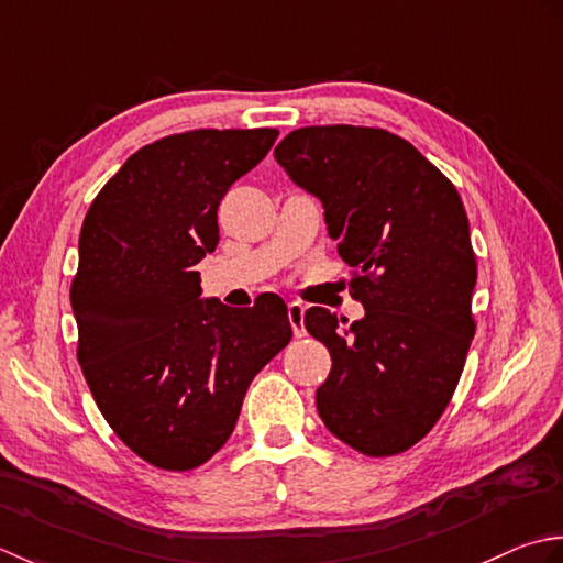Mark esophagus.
<instances>
[{"label":"esophagus","instance_id":"1","mask_svg":"<svg viewBox=\"0 0 563 563\" xmlns=\"http://www.w3.org/2000/svg\"><path fill=\"white\" fill-rule=\"evenodd\" d=\"M303 313H306V306L303 303H298V301L289 303V323H291V330H294L296 338H303L306 335Z\"/></svg>","mask_w":563,"mask_h":563}]
</instances>
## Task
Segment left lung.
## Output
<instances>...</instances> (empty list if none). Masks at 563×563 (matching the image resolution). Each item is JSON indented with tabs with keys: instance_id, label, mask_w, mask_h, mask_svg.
Wrapping results in <instances>:
<instances>
[{
	"instance_id": "obj_1",
	"label": "left lung",
	"mask_w": 563,
	"mask_h": 563,
	"mask_svg": "<svg viewBox=\"0 0 563 563\" xmlns=\"http://www.w3.org/2000/svg\"><path fill=\"white\" fill-rule=\"evenodd\" d=\"M274 157L323 203L364 306L352 325L320 306L303 316L332 360L316 391L320 418L366 456L406 452L450 404L476 332L464 203L430 159L384 129L308 125Z\"/></svg>"
}]
</instances>
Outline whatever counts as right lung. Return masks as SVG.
I'll return each instance as SVG.
<instances>
[{
    "instance_id": "obj_1",
    "label": "right lung",
    "mask_w": 563,
    "mask_h": 563,
    "mask_svg": "<svg viewBox=\"0 0 563 563\" xmlns=\"http://www.w3.org/2000/svg\"><path fill=\"white\" fill-rule=\"evenodd\" d=\"M277 129H201L141 147L97 194L70 301L77 360L119 440L167 472L221 450L252 378L291 340L286 303L201 298L218 203L265 159Z\"/></svg>"
}]
</instances>
